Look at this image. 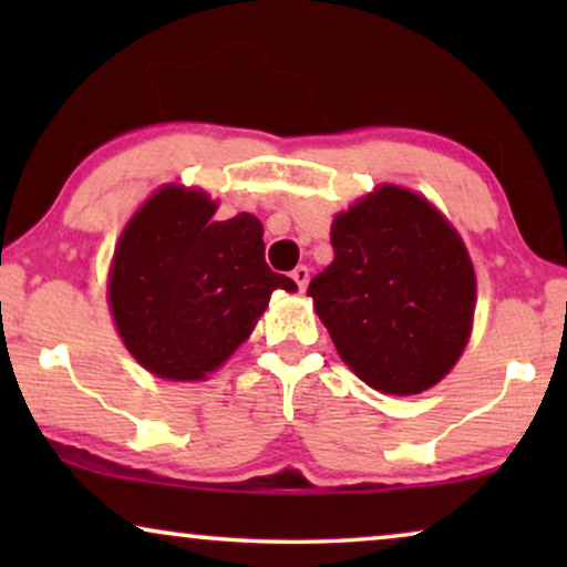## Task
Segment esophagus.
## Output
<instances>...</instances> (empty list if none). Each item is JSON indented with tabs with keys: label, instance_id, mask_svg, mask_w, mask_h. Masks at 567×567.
I'll use <instances>...</instances> for the list:
<instances>
[{
	"label": "esophagus",
	"instance_id": "34e87169",
	"mask_svg": "<svg viewBox=\"0 0 567 567\" xmlns=\"http://www.w3.org/2000/svg\"><path fill=\"white\" fill-rule=\"evenodd\" d=\"M291 278H293V281H297L299 289L305 291L307 286H309V268L307 266H297V268L291 270Z\"/></svg>",
	"mask_w": 567,
	"mask_h": 567
}]
</instances>
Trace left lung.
<instances>
[{
	"label": "left lung",
	"mask_w": 567,
	"mask_h": 567,
	"mask_svg": "<svg viewBox=\"0 0 567 567\" xmlns=\"http://www.w3.org/2000/svg\"><path fill=\"white\" fill-rule=\"evenodd\" d=\"M330 245L307 297L346 367L382 394L436 386L462 359L477 305L454 224L421 193L382 183L336 214Z\"/></svg>",
	"instance_id": "8db88e82"
}]
</instances>
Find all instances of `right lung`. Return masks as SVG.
Instances as JSON below:
<instances>
[{"label": "right lung", "instance_id": "right-lung-1", "mask_svg": "<svg viewBox=\"0 0 567 567\" xmlns=\"http://www.w3.org/2000/svg\"><path fill=\"white\" fill-rule=\"evenodd\" d=\"M219 200L167 183L131 214L107 270V307L138 367L167 382H206L252 336L270 293L297 284L266 262L252 214L216 221Z\"/></svg>", "mask_w": 567, "mask_h": 567}]
</instances>
